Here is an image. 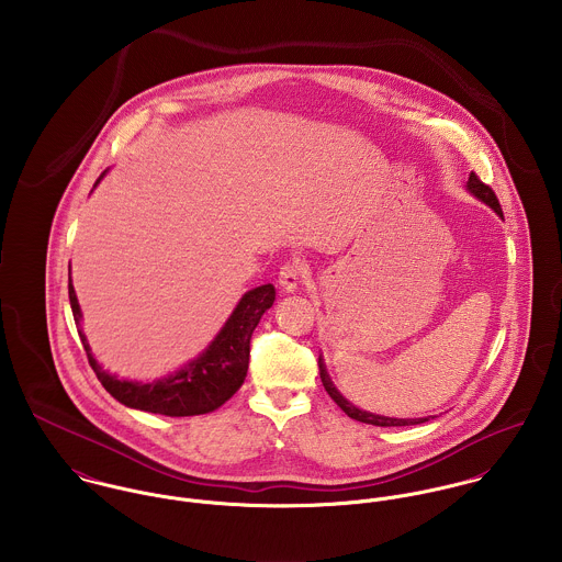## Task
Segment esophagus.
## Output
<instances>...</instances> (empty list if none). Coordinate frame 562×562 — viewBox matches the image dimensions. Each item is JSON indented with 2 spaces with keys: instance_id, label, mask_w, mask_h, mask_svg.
<instances>
[{
  "instance_id": "34e87169",
  "label": "esophagus",
  "mask_w": 562,
  "mask_h": 562,
  "mask_svg": "<svg viewBox=\"0 0 562 562\" xmlns=\"http://www.w3.org/2000/svg\"><path fill=\"white\" fill-rule=\"evenodd\" d=\"M307 277V268L299 261H288L279 270V285L283 292H294Z\"/></svg>"
}]
</instances>
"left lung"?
I'll return each mask as SVG.
<instances>
[{"mask_svg":"<svg viewBox=\"0 0 562 562\" xmlns=\"http://www.w3.org/2000/svg\"><path fill=\"white\" fill-rule=\"evenodd\" d=\"M468 190H470L474 196H479L482 203H486L488 207H493V210L502 216V207H499V201H497L495 192H493L486 183H482L481 177H479L476 172H472V175H470V179H468ZM318 368H321L322 385H324L326 394L335 401V404H337V406H339L348 417H352V419H357V422L372 424V426H413V424L428 422V417H417V419H398V417H385V415H374V413L361 411V408H357L352 402L346 401V398L335 390V385L330 383V379H328V374H326V368H324L322 357L318 359Z\"/></svg>","mask_w":562,"mask_h":562,"instance_id":"obj_1","label":"left lung"}]
</instances>
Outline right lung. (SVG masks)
<instances>
[{
  "label": "right lung",
  "mask_w": 562,
  "mask_h": 562,
  "mask_svg": "<svg viewBox=\"0 0 562 562\" xmlns=\"http://www.w3.org/2000/svg\"><path fill=\"white\" fill-rule=\"evenodd\" d=\"M103 177V175H101ZM99 177V179H101ZM97 179V181H99ZM69 301L74 310V318L78 324L81 344L88 357L90 368L94 370L99 383L105 387L110 396L132 408L160 413L170 417L183 415H201L218 408L229 401L244 383L248 370L250 355V337L255 326L261 321L263 312L274 303V285L266 283L250 292H246L234 310L232 318L225 322L216 339L207 346V350L190 361L186 368L154 383H134L119 381L110 376L90 355V346L80 328V305L69 277Z\"/></svg>",
  "instance_id": "add662e5"
}]
</instances>
